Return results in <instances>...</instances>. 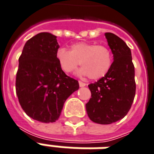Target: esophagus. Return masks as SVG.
<instances>
[{"label": "esophagus", "mask_w": 154, "mask_h": 154, "mask_svg": "<svg viewBox=\"0 0 154 154\" xmlns=\"http://www.w3.org/2000/svg\"><path fill=\"white\" fill-rule=\"evenodd\" d=\"M87 84L85 83V82H81V81H79V86H80L81 87H85Z\"/></svg>", "instance_id": "obj_1"}]
</instances>
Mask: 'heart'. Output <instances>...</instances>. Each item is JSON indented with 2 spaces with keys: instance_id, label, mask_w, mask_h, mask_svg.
<instances>
[{
  "instance_id": "heart-1",
  "label": "heart",
  "mask_w": 154,
  "mask_h": 154,
  "mask_svg": "<svg viewBox=\"0 0 154 154\" xmlns=\"http://www.w3.org/2000/svg\"><path fill=\"white\" fill-rule=\"evenodd\" d=\"M56 57L62 70L66 73L74 72L81 63L83 67L79 71L80 74L88 76L93 80L105 77L110 72L113 62L109 48L86 42L73 44L70 51L59 48Z\"/></svg>"
}]
</instances>
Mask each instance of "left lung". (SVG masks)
Here are the masks:
<instances>
[{"mask_svg": "<svg viewBox=\"0 0 154 154\" xmlns=\"http://www.w3.org/2000/svg\"><path fill=\"white\" fill-rule=\"evenodd\" d=\"M105 35L114 62L105 77L88 85L91 97L86 104L88 117L100 125L112 124L124 118L131 108L136 90L130 48L112 33Z\"/></svg>", "mask_w": 154, "mask_h": 154, "instance_id": "8db88e82", "label": "left lung"}]
</instances>
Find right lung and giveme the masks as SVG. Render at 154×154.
<instances>
[{
    "label": "right lung",
    "mask_w": 154,
    "mask_h": 154,
    "mask_svg": "<svg viewBox=\"0 0 154 154\" xmlns=\"http://www.w3.org/2000/svg\"><path fill=\"white\" fill-rule=\"evenodd\" d=\"M57 37L43 32L29 38L19 57L15 90L27 116L43 123L58 119L64 102L78 90L77 80L66 75L56 57Z\"/></svg>",
    "instance_id": "1"
}]
</instances>
